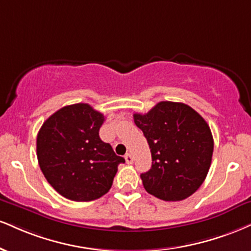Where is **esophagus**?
<instances>
[{"instance_id": "obj_1", "label": "esophagus", "mask_w": 251, "mask_h": 251, "mask_svg": "<svg viewBox=\"0 0 251 251\" xmlns=\"http://www.w3.org/2000/svg\"><path fill=\"white\" fill-rule=\"evenodd\" d=\"M125 160H126V162H127V164H133V156H132L131 153H126Z\"/></svg>"}]
</instances>
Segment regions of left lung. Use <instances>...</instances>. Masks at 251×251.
I'll use <instances>...</instances> for the list:
<instances>
[{"label": "left lung", "mask_w": 251, "mask_h": 251, "mask_svg": "<svg viewBox=\"0 0 251 251\" xmlns=\"http://www.w3.org/2000/svg\"><path fill=\"white\" fill-rule=\"evenodd\" d=\"M152 154V167L140 175L147 193L181 201L206 179L214 150L206 120L183 102L160 101L145 114L134 113Z\"/></svg>", "instance_id": "left-lung-1"}]
</instances>
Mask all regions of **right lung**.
Returning a JSON list of instances; mask_svg holds the SVG:
<instances>
[{
	"instance_id": "add662e5",
	"label": "right lung",
	"mask_w": 251,
	"mask_h": 251,
	"mask_svg": "<svg viewBox=\"0 0 251 251\" xmlns=\"http://www.w3.org/2000/svg\"><path fill=\"white\" fill-rule=\"evenodd\" d=\"M104 114L89 104L68 105L45 120L37 134V159L45 179L72 201L99 199L110 191L125 159L99 138Z\"/></svg>"
}]
</instances>
